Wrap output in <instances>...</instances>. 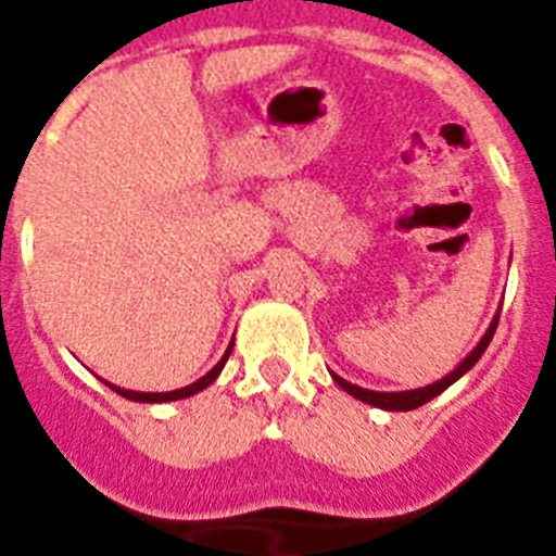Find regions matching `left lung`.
I'll return each mask as SVG.
<instances>
[{"instance_id":"8db88e82","label":"left lung","mask_w":556,"mask_h":556,"mask_svg":"<svg viewBox=\"0 0 556 556\" xmlns=\"http://www.w3.org/2000/svg\"><path fill=\"white\" fill-rule=\"evenodd\" d=\"M498 314L501 312H495L493 323H490V328L484 331V337L479 339V345H476L468 356L462 358L459 365H456V370H451L448 376H443L440 381H434V384H429V387H417V390H406V392H376V390H365V387L351 384V381H345V378L337 376V372H331V378L337 381L339 387H342V390L348 392V395L358 397L362 404L378 406V409H387V412H412V409H417V406L429 404L431 397H437L440 392L448 390L454 381H459V378L465 376V372H468L476 362H479L481 353L488 351L490 339H493V333H495V326H498Z\"/></svg>"}]
</instances>
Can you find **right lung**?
<instances>
[{
    "label": "right lung",
    "instance_id": "right-lung-1",
    "mask_svg": "<svg viewBox=\"0 0 556 556\" xmlns=\"http://www.w3.org/2000/svg\"><path fill=\"white\" fill-rule=\"evenodd\" d=\"M230 351H233V342H230V345H228V351H225V356L219 358L217 365L211 367V370L205 372L203 378H198V381H194V384H189V387H180V390H172V392H132V390H122V387L111 384V381H105V384L111 387L113 392H119L122 397H127V401H139V404H166V401H180V397L198 395L200 390H205V387H208V384H214V381H217L219 372H223L225 362H228Z\"/></svg>",
    "mask_w": 556,
    "mask_h": 556
}]
</instances>
